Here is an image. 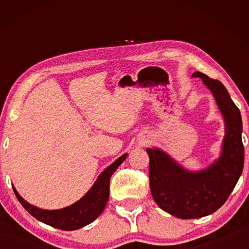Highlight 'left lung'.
<instances>
[{"instance_id":"left-lung-1","label":"left lung","mask_w":249,"mask_h":249,"mask_svg":"<svg viewBox=\"0 0 249 249\" xmlns=\"http://www.w3.org/2000/svg\"><path fill=\"white\" fill-rule=\"evenodd\" d=\"M201 78L225 122V136L220 158L203 170L190 171L159 148H147L149 156L150 191L160 209L179 218L210 215L225 203L242 175L244 167L243 123L238 107L217 80L202 72Z\"/></svg>"}]
</instances>
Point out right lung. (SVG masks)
Segmentation results:
<instances>
[{
    "label": "right lung",
    "mask_w": 249,
    "mask_h": 249,
    "mask_svg": "<svg viewBox=\"0 0 249 249\" xmlns=\"http://www.w3.org/2000/svg\"><path fill=\"white\" fill-rule=\"evenodd\" d=\"M127 154L121 156L112 165H109L92 185V188L75 203L60 210H43L29 204L13 188L15 196L24 209L37 220L62 231H74L93 222L98 217L108 201L109 179L121 163L126 159Z\"/></svg>",
    "instance_id": "add662e5"
}]
</instances>
